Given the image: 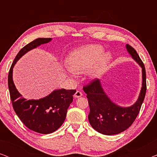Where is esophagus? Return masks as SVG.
Masks as SVG:
<instances>
[{"instance_id": "34e87169", "label": "esophagus", "mask_w": 157, "mask_h": 157, "mask_svg": "<svg viewBox=\"0 0 157 157\" xmlns=\"http://www.w3.org/2000/svg\"><path fill=\"white\" fill-rule=\"evenodd\" d=\"M83 95V93L80 91H76V93L74 94V97L75 98H78V97H81V96H82Z\"/></svg>"}]
</instances>
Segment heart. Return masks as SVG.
I'll return each mask as SVG.
<instances>
[{"instance_id":"1","label":"heart","mask_w":157,"mask_h":157,"mask_svg":"<svg viewBox=\"0 0 157 157\" xmlns=\"http://www.w3.org/2000/svg\"><path fill=\"white\" fill-rule=\"evenodd\" d=\"M104 48L99 45H89L77 48L68 58V69L74 73H82L94 66L90 71V76L98 78L111 58L109 53L102 56Z\"/></svg>"}]
</instances>
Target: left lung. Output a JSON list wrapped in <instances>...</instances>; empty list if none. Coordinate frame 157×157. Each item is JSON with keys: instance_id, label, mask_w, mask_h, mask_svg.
I'll return each instance as SVG.
<instances>
[{"instance_id": "left-lung-1", "label": "left lung", "mask_w": 157, "mask_h": 157, "mask_svg": "<svg viewBox=\"0 0 157 157\" xmlns=\"http://www.w3.org/2000/svg\"><path fill=\"white\" fill-rule=\"evenodd\" d=\"M126 49L133 59L142 68V87L137 101L130 107H120L111 101L104 93L100 81L93 79L83 87L87 94L90 107L89 121L96 131L105 135L118 134L132 126L138 116L147 91L146 69L136 51L126 45Z\"/></svg>"}]
</instances>
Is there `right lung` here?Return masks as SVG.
Instances as JSON below:
<instances>
[{"mask_svg":"<svg viewBox=\"0 0 157 157\" xmlns=\"http://www.w3.org/2000/svg\"><path fill=\"white\" fill-rule=\"evenodd\" d=\"M51 38H37L21 49L8 73V89L15 112L23 124L33 132L48 134L56 131L64 122L76 90H55L39 100H26L17 91L13 81V68L17 61L31 49L48 43Z\"/></svg>","mask_w":157,"mask_h":157,"instance_id":"add662e5","label":"right lung"}]
</instances>
